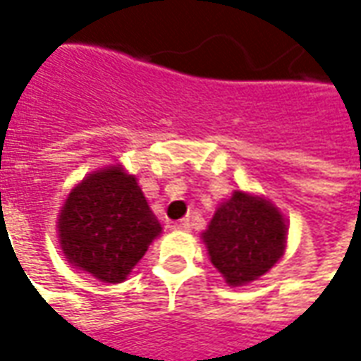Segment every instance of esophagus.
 <instances>
[{
  "mask_svg": "<svg viewBox=\"0 0 361 361\" xmlns=\"http://www.w3.org/2000/svg\"><path fill=\"white\" fill-rule=\"evenodd\" d=\"M171 229H178V231H190L191 221H190V219H180V221L171 225Z\"/></svg>",
  "mask_w": 361,
  "mask_h": 361,
  "instance_id": "34e87169",
  "label": "esophagus"
}]
</instances>
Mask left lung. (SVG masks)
I'll return each mask as SVG.
<instances>
[{"label":"left lung","mask_w":361,"mask_h":361,"mask_svg":"<svg viewBox=\"0 0 361 361\" xmlns=\"http://www.w3.org/2000/svg\"><path fill=\"white\" fill-rule=\"evenodd\" d=\"M209 259L231 286L263 276L284 252L286 225L267 200L235 191L203 233Z\"/></svg>","instance_id":"8db88e82"}]
</instances>
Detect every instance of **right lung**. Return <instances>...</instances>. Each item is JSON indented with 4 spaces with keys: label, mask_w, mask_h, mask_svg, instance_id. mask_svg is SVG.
Listing matches in <instances>:
<instances>
[{
    "label": "right lung",
    "mask_w": 361,
    "mask_h": 361,
    "mask_svg": "<svg viewBox=\"0 0 361 361\" xmlns=\"http://www.w3.org/2000/svg\"><path fill=\"white\" fill-rule=\"evenodd\" d=\"M161 231L134 176L122 168L90 173L71 191L59 217L68 263L102 283H120Z\"/></svg>",
    "instance_id": "right-lung-1"
}]
</instances>
